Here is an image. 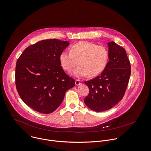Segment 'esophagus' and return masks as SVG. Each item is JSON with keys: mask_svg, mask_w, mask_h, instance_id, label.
<instances>
[{"mask_svg": "<svg viewBox=\"0 0 151 151\" xmlns=\"http://www.w3.org/2000/svg\"><path fill=\"white\" fill-rule=\"evenodd\" d=\"M80 84H81V82H80L79 80H76L75 81V85H76V86H78Z\"/></svg>", "mask_w": 151, "mask_h": 151, "instance_id": "esophagus-1", "label": "esophagus"}]
</instances>
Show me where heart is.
<instances>
[{"label": "heart", "mask_w": 151, "mask_h": 151, "mask_svg": "<svg viewBox=\"0 0 151 151\" xmlns=\"http://www.w3.org/2000/svg\"><path fill=\"white\" fill-rule=\"evenodd\" d=\"M75 59H79V66L70 71L72 76L78 78L88 75L94 76L106 68L109 61V51L104 46L82 41L73 44L70 48V52L63 51L60 55V65L67 71L74 66Z\"/></svg>", "instance_id": "1"}]
</instances>
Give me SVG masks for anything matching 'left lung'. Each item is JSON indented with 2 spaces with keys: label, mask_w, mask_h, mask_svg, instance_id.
<instances>
[{
  "label": "left lung",
  "mask_w": 151,
  "mask_h": 151,
  "mask_svg": "<svg viewBox=\"0 0 151 151\" xmlns=\"http://www.w3.org/2000/svg\"><path fill=\"white\" fill-rule=\"evenodd\" d=\"M109 61L100 76L85 83L89 93L84 100L91 110H108L122 99L128 86L131 65L124 48L114 41L107 43Z\"/></svg>",
  "instance_id": "1"
}]
</instances>
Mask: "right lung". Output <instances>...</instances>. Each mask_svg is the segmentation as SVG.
I'll use <instances>...</instances> for the list:
<instances>
[{
  "label": "right lung",
  "mask_w": 151,
  "mask_h": 151,
  "mask_svg": "<svg viewBox=\"0 0 151 151\" xmlns=\"http://www.w3.org/2000/svg\"><path fill=\"white\" fill-rule=\"evenodd\" d=\"M69 45V42L57 39L42 40L28 47L17 60V91L37 112H54L66 91L75 86V80L65 73L60 62V53Z\"/></svg>",
  "instance_id": "obj_1"
}]
</instances>
